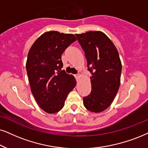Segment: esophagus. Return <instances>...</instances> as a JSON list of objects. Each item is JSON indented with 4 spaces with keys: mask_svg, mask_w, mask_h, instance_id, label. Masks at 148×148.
<instances>
[{
    "mask_svg": "<svg viewBox=\"0 0 148 148\" xmlns=\"http://www.w3.org/2000/svg\"><path fill=\"white\" fill-rule=\"evenodd\" d=\"M74 76H75V78H76V79H78V78H80V75L79 74H75V75H74Z\"/></svg>",
    "mask_w": 148,
    "mask_h": 148,
    "instance_id": "34e87169",
    "label": "esophagus"
}]
</instances>
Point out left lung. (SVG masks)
Wrapping results in <instances>:
<instances>
[{"instance_id":"8db88e82","label":"left lung","mask_w":148,"mask_h":148,"mask_svg":"<svg viewBox=\"0 0 148 148\" xmlns=\"http://www.w3.org/2000/svg\"><path fill=\"white\" fill-rule=\"evenodd\" d=\"M76 36L85 52L87 70L92 74L91 91L83 98V104L89 111L100 113L111 105L120 85L121 63L118 51L101 31Z\"/></svg>"}]
</instances>
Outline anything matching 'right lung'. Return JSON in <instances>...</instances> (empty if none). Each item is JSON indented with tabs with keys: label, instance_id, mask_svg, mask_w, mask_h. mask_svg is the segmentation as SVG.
Returning <instances> with one entry per match:
<instances>
[{
	"label": "right lung",
	"instance_id": "1",
	"mask_svg": "<svg viewBox=\"0 0 148 148\" xmlns=\"http://www.w3.org/2000/svg\"><path fill=\"white\" fill-rule=\"evenodd\" d=\"M76 40L73 34L49 31L41 35L29 50L26 68L31 92L48 113L62 109L68 93L76 86L74 76L61 70V55Z\"/></svg>",
	"mask_w": 148,
	"mask_h": 148
}]
</instances>
